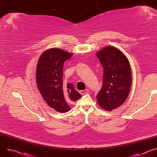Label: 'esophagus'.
I'll return each instance as SVG.
<instances>
[{"instance_id":"34e87169","label":"esophagus","mask_w":157,"mask_h":157,"mask_svg":"<svg viewBox=\"0 0 157 157\" xmlns=\"http://www.w3.org/2000/svg\"><path fill=\"white\" fill-rule=\"evenodd\" d=\"M87 93H88V90H87V89H85V90H81V91H79V93H80L81 95L87 94Z\"/></svg>"}]
</instances>
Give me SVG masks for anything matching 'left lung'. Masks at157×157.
I'll list each match as a JSON object with an SVG mask.
<instances>
[{"label":"left lung","instance_id":"1","mask_svg":"<svg viewBox=\"0 0 157 157\" xmlns=\"http://www.w3.org/2000/svg\"><path fill=\"white\" fill-rule=\"evenodd\" d=\"M96 55L104 69L102 86L97 97L104 109L120 107L127 99L132 84L131 69L125 55L114 47H106Z\"/></svg>","mask_w":157,"mask_h":157}]
</instances>
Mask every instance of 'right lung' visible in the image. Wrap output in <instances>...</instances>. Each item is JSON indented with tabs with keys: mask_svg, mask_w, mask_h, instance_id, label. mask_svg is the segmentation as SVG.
<instances>
[{
	"mask_svg": "<svg viewBox=\"0 0 157 157\" xmlns=\"http://www.w3.org/2000/svg\"><path fill=\"white\" fill-rule=\"evenodd\" d=\"M72 54L59 48H51L40 56L36 66L37 87L48 105L59 113H67L70 105L81 95L71 83L63 84V68L64 61Z\"/></svg>",
	"mask_w": 157,
	"mask_h": 157,
	"instance_id": "1",
	"label": "right lung"
}]
</instances>
